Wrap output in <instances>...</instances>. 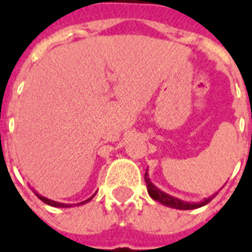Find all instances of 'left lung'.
I'll return each mask as SVG.
<instances>
[{
    "label": "left lung",
    "instance_id": "left-lung-1",
    "mask_svg": "<svg viewBox=\"0 0 252 252\" xmlns=\"http://www.w3.org/2000/svg\"><path fill=\"white\" fill-rule=\"evenodd\" d=\"M144 181H146V185H147V191L150 197L153 198V200L158 201L160 202L162 205L170 206V208H174V209H182V211H188V209H195V208H200V206L206 205L208 202H211L213 200V197L217 194H213L212 197H208L205 200H202L201 202H188V201H182L180 198H177V197H173V195L167 194V193H164L160 189H158L157 186L154 185L153 182L150 181L148 178V173L146 171V174H144Z\"/></svg>",
    "mask_w": 252,
    "mask_h": 252
}]
</instances>
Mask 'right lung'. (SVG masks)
<instances>
[{"mask_svg":"<svg viewBox=\"0 0 252 252\" xmlns=\"http://www.w3.org/2000/svg\"><path fill=\"white\" fill-rule=\"evenodd\" d=\"M35 194L40 198L43 202H46L47 205H51V206H55V208H71L74 204H63V202H58V201H54V200H50V198H47V197H43V195H40L39 193H36L35 191ZM94 197V194L90 197V198H88V200H85L82 201V202H79V204H77V205H83V204H86V202H89V201L92 200Z\"/></svg>","mask_w":252,"mask_h":252,"instance_id":"right-lung-1","label":"right lung"}]
</instances>
